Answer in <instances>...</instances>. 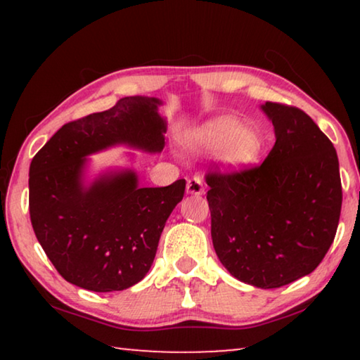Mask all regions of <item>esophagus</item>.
Returning <instances> with one entry per match:
<instances>
[{
  "instance_id": "1",
  "label": "esophagus",
  "mask_w": 360,
  "mask_h": 360,
  "mask_svg": "<svg viewBox=\"0 0 360 360\" xmlns=\"http://www.w3.org/2000/svg\"><path fill=\"white\" fill-rule=\"evenodd\" d=\"M205 187H203V181L198 178V176H193L187 181V193L188 195H203Z\"/></svg>"
}]
</instances>
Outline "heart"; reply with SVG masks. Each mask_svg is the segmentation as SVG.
Listing matches in <instances>:
<instances>
[{"label":"heart","instance_id":"obj_1","mask_svg":"<svg viewBox=\"0 0 360 360\" xmlns=\"http://www.w3.org/2000/svg\"><path fill=\"white\" fill-rule=\"evenodd\" d=\"M191 154H214L225 173H241L254 165L262 152V136L233 115H217L182 135Z\"/></svg>","mask_w":360,"mask_h":360}]
</instances>
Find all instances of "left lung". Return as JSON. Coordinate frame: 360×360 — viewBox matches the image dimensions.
<instances>
[{
    "mask_svg": "<svg viewBox=\"0 0 360 360\" xmlns=\"http://www.w3.org/2000/svg\"><path fill=\"white\" fill-rule=\"evenodd\" d=\"M276 143L260 167L210 173L211 238L231 276L275 289L316 270L337 233L341 181L337 150L297 108L265 103Z\"/></svg>",
    "mask_w": 360,
    "mask_h": 360,
    "instance_id": "obj_1",
    "label": "left lung"
}]
</instances>
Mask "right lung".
Wrapping results in <instances>:
<instances>
[{"mask_svg":"<svg viewBox=\"0 0 360 360\" xmlns=\"http://www.w3.org/2000/svg\"><path fill=\"white\" fill-rule=\"evenodd\" d=\"M154 96H125L103 112L63 125L30 165V217L36 238L66 281L94 292L124 290L154 262L186 181L141 187L136 155L92 172L90 155L112 148L160 154L167 119Z\"/></svg>","mask_w":360,"mask_h":360,"instance_id":"obj_1","label":"right lung"}]
</instances>
